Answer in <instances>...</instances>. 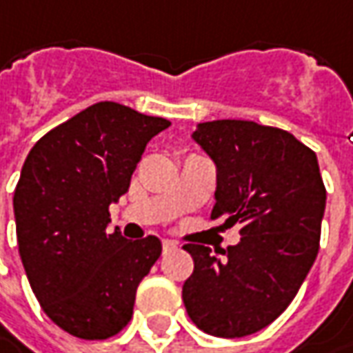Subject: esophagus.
<instances>
[{"label": "esophagus", "instance_id": "esophagus-1", "mask_svg": "<svg viewBox=\"0 0 353 353\" xmlns=\"http://www.w3.org/2000/svg\"><path fill=\"white\" fill-rule=\"evenodd\" d=\"M161 247H163V251H170V249H174V247H176V243H174V241H163V243H161Z\"/></svg>", "mask_w": 353, "mask_h": 353}]
</instances>
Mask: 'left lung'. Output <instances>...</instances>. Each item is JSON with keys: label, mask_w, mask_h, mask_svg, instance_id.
<instances>
[{"label": "left lung", "mask_w": 353, "mask_h": 353, "mask_svg": "<svg viewBox=\"0 0 353 353\" xmlns=\"http://www.w3.org/2000/svg\"><path fill=\"white\" fill-rule=\"evenodd\" d=\"M193 140L217 165L211 219L241 225L239 245L219 256L185 245L192 276L181 299L197 328L243 338L288 308L314 265L326 207L316 154L290 132L251 120L201 122Z\"/></svg>", "instance_id": "left-lung-1"}]
</instances>
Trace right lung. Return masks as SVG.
<instances>
[{"label": "right lung", "instance_id": "add662e5", "mask_svg": "<svg viewBox=\"0 0 353 353\" xmlns=\"http://www.w3.org/2000/svg\"><path fill=\"white\" fill-rule=\"evenodd\" d=\"M172 122L97 102L31 148L13 195L17 245L43 312L81 340L116 336L160 259L154 235L106 233L108 205L128 192L146 144Z\"/></svg>", "mask_w": 353, "mask_h": 353}]
</instances>
